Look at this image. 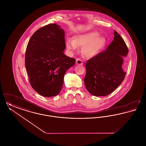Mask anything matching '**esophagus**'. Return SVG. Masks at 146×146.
Here are the masks:
<instances>
[{
	"label": "esophagus",
	"mask_w": 146,
	"mask_h": 146,
	"mask_svg": "<svg viewBox=\"0 0 146 146\" xmlns=\"http://www.w3.org/2000/svg\"><path fill=\"white\" fill-rule=\"evenodd\" d=\"M76 64H83V62L80 58H76Z\"/></svg>",
	"instance_id": "esophagus-1"
}]
</instances>
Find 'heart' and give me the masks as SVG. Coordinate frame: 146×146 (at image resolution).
Wrapping results in <instances>:
<instances>
[{
  "instance_id": "heart-1",
  "label": "heart",
  "mask_w": 146,
  "mask_h": 146,
  "mask_svg": "<svg viewBox=\"0 0 146 146\" xmlns=\"http://www.w3.org/2000/svg\"><path fill=\"white\" fill-rule=\"evenodd\" d=\"M106 44V39L100 36L96 32L76 35L74 39H68L66 41L67 49L73 50L78 47L83 48L84 54L88 57H93L99 54L104 49Z\"/></svg>"
}]
</instances>
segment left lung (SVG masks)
<instances>
[{
  "label": "left lung",
  "instance_id": "left-lung-1",
  "mask_svg": "<svg viewBox=\"0 0 146 146\" xmlns=\"http://www.w3.org/2000/svg\"><path fill=\"white\" fill-rule=\"evenodd\" d=\"M114 40L106 50L89 59L86 63L85 86L95 96L108 95L125 78L122 69L123 58L129 50L121 36L114 31Z\"/></svg>",
  "mask_w": 146,
  "mask_h": 146
}]
</instances>
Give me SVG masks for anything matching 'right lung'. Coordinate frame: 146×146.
Here are the masks:
<instances>
[{"label": "right lung", "mask_w": 146, "mask_h": 146, "mask_svg": "<svg viewBox=\"0 0 146 146\" xmlns=\"http://www.w3.org/2000/svg\"><path fill=\"white\" fill-rule=\"evenodd\" d=\"M64 32L56 23L38 29L28 42L25 66L32 88L44 97L57 95L61 90L66 71L75 58L65 55Z\"/></svg>", "instance_id": "obj_1"}]
</instances>
